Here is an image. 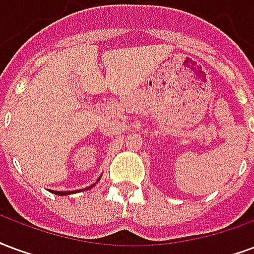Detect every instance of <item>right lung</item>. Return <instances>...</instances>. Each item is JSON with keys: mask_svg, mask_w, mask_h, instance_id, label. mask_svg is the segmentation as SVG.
<instances>
[{"mask_svg": "<svg viewBox=\"0 0 254 254\" xmlns=\"http://www.w3.org/2000/svg\"><path fill=\"white\" fill-rule=\"evenodd\" d=\"M100 180V179H99ZM97 180V181H99ZM94 186V184H93ZM93 186H90V187H88V188H86V190H90V188H92V187ZM53 193H55V195H61V196H64V195H68V193H71V192H59V190H54Z\"/></svg>", "mask_w": 254, "mask_h": 254, "instance_id": "obj_1", "label": "right lung"}]
</instances>
